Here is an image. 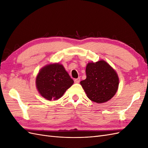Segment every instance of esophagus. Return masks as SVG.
<instances>
[{"label": "esophagus", "mask_w": 148, "mask_h": 148, "mask_svg": "<svg viewBox=\"0 0 148 148\" xmlns=\"http://www.w3.org/2000/svg\"><path fill=\"white\" fill-rule=\"evenodd\" d=\"M74 81H75V83H79L80 82V78H78L77 79H75Z\"/></svg>", "instance_id": "34e87169"}]
</instances>
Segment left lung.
Returning a JSON list of instances; mask_svg holds the SVG:
<instances>
[{"mask_svg": "<svg viewBox=\"0 0 148 148\" xmlns=\"http://www.w3.org/2000/svg\"><path fill=\"white\" fill-rule=\"evenodd\" d=\"M86 74V78L80 82V84L91 101L102 104L111 99L117 92L119 76L105 60L89 62Z\"/></svg>", "mask_w": 148, "mask_h": 148, "instance_id": "8db88e82", "label": "left lung"}]
</instances>
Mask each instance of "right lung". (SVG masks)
I'll list each match as a JSON object with an SVG mask.
<instances>
[{
    "label": "right lung",
    "mask_w": 148,
    "mask_h": 148,
    "mask_svg": "<svg viewBox=\"0 0 148 148\" xmlns=\"http://www.w3.org/2000/svg\"><path fill=\"white\" fill-rule=\"evenodd\" d=\"M73 83L63 65L59 63L43 66L36 78V86L39 93L48 101L60 99Z\"/></svg>",
    "instance_id": "obj_1"
}]
</instances>
